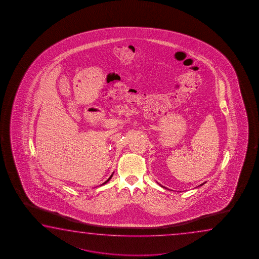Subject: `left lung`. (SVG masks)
Masks as SVG:
<instances>
[{
    "mask_svg": "<svg viewBox=\"0 0 259 259\" xmlns=\"http://www.w3.org/2000/svg\"><path fill=\"white\" fill-rule=\"evenodd\" d=\"M205 183H206V182H204V183H203V184L200 185V186H202V185L205 184Z\"/></svg>",
    "mask_w": 259,
    "mask_h": 259,
    "instance_id": "1",
    "label": "left lung"
}]
</instances>
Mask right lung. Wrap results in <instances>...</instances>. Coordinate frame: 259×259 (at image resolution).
<instances>
[{
    "label": "right lung",
    "instance_id": "right-lung-1",
    "mask_svg": "<svg viewBox=\"0 0 259 259\" xmlns=\"http://www.w3.org/2000/svg\"><path fill=\"white\" fill-rule=\"evenodd\" d=\"M112 176H113V173H112V174H111V176H110V178H109V179H108V180H106L105 182H104V183H103V184H101V185L106 184V183H107V182H108V181H110V179H111V178H112Z\"/></svg>",
    "mask_w": 259,
    "mask_h": 259
}]
</instances>
